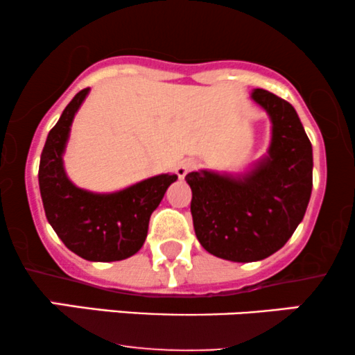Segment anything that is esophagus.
Returning <instances> with one entry per match:
<instances>
[{
    "mask_svg": "<svg viewBox=\"0 0 355 355\" xmlns=\"http://www.w3.org/2000/svg\"><path fill=\"white\" fill-rule=\"evenodd\" d=\"M195 160H191V158H183L182 162H178V165L175 166V173H177L178 178H185L187 173L191 172V170L195 168Z\"/></svg>",
    "mask_w": 355,
    "mask_h": 355,
    "instance_id": "34e87169",
    "label": "esophagus"
}]
</instances>
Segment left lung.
Segmentation results:
<instances>
[{"label":"left lung","instance_id":"obj_1","mask_svg":"<svg viewBox=\"0 0 355 355\" xmlns=\"http://www.w3.org/2000/svg\"><path fill=\"white\" fill-rule=\"evenodd\" d=\"M252 100L272 121L266 157L239 177L209 170L185 177L198 242L232 262H257L282 248L312 193V145L295 108L262 88L252 92Z\"/></svg>","mask_w":355,"mask_h":355}]
</instances>
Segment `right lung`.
Returning <instances> with one entry per match:
<instances>
[{
    "instance_id": "add662e5",
    "label": "right lung",
    "mask_w": 355,
    "mask_h": 355,
    "mask_svg": "<svg viewBox=\"0 0 355 355\" xmlns=\"http://www.w3.org/2000/svg\"><path fill=\"white\" fill-rule=\"evenodd\" d=\"M88 92L76 93L48 133L40 160V191L48 222L64 245L85 260L115 262L140 250L150 215L178 177L162 173L113 193H93L73 185L64 172L63 153L73 118Z\"/></svg>"
}]
</instances>
